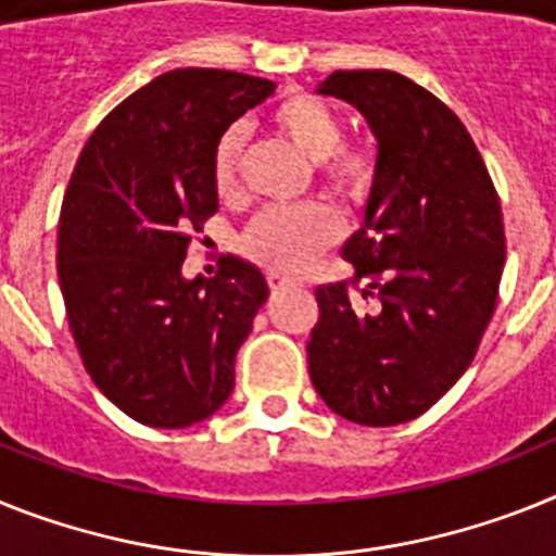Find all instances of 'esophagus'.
Returning a JSON list of instances; mask_svg holds the SVG:
<instances>
[{"label":"esophagus","mask_w":556,"mask_h":556,"mask_svg":"<svg viewBox=\"0 0 556 556\" xmlns=\"http://www.w3.org/2000/svg\"><path fill=\"white\" fill-rule=\"evenodd\" d=\"M268 286L274 293H282V291H291V288H296V282H288V279H282L274 274V277H268Z\"/></svg>","instance_id":"obj_1"}]
</instances>
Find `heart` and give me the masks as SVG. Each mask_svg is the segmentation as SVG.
<instances>
[{"mask_svg": "<svg viewBox=\"0 0 556 556\" xmlns=\"http://www.w3.org/2000/svg\"><path fill=\"white\" fill-rule=\"evenodd\" d=\"M277 132L291 143L300 155L316 163L325 189L356 198L370 186L372 157L365 147H344L342 121L316 96H288L270 112ZM242 129H228L214 149V189L223 200L235 198L240 186ZM339 240V220L328 206L268 208L245 228L240 249L242 254L263 265L277 277H300L314 265L321 251Z\"/></svg>", "mask_w": 556, "mask_h": 556, "instance_id": "1", "label": "heart"}]
</instances>
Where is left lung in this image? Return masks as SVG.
Segmentation results:
<instances>
[{
  "label": "left lung",
  "mask_w": 556,
  "mask_h": 556,
  "mask_svg": "<svg viewBox=\"0 0 556 556\" xmlns=\"http://www.w3.org/2000/svg\"><path fill=\"white\" fill-rule=\"evenodd\" d=\"M319 96L365 115L379 155L365 223L344 242L353 286L316 288L307 370L321 401L362 427L427 413L472 365L497 305L506 237L483 157L444 101L390 70H336Z\"/></svg>",
  "instance_id": "left-lung-1"
}]
</instances>
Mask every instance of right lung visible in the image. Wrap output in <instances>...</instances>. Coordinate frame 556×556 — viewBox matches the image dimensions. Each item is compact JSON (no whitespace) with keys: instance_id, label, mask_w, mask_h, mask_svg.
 Segmentation results:
<instances>
[{"instance_id":"right-lung-1","label":"right lung","mask_w":556,"mask_h":556,"mask_svg":"<svg viewBox=\"0 0 556 556\" xmlns=\"http://www.w3.org/2000/svg\"><path fill=\"white\" fill-rule=\"evenodd\" d=\"M274 87L231 70L163 73L98 124L70 177L59 220L70 330L98 390L147 427L206 421L235 390L268 282L240 256L186 279L184 260L191 228L217 212L214 149Z\"/></svg>"}]
</instances>
